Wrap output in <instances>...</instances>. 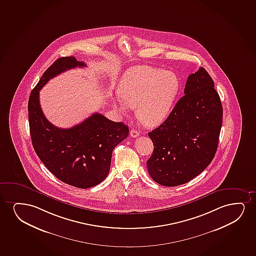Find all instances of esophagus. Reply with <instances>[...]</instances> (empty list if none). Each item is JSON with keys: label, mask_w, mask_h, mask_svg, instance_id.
Masks as SVG:
<instances>
[{"label": "esophagus", "mask_w": 256, "mask_h": 256, "mask_svg": "<svg viewBox=\"0 0 256 256\" xmlns=\"http://www.w3.org/2000/svg\"><path fill=\"white\" fill-rule=\"evenodd\" d=\"M130 136L133 137V138H136V137L139 136L140 132L137 131L136 130H130Z\"/></svg>", "instance_id": "34e87169"}]
</instances>
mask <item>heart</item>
<instances>
[{
  "instance_id": "heart-1",
  "label": "heart",
  "mask_w": 256,
  "mask_h": 256,
  "mask_svg": "<svg viewBox=\"0 0 256 256\" xmlns=\"http://www.w3.org/2000/svg\"><path fill=\"white\" fill-rule=\"evenodd\" d=\"M180 80L171 71L148 66L126 70L120 80L119 96L112 105L117 112L126 116L136 108L140 122L148 128L160 125L170 116L179 94Z\"/></svg>"
}]
</instances>
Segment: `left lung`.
<instances>
[{"instance_id": "8db88e82", "label": "left lung", "mask_w": 256, "mask_h": 256, "mask_svg": "<svg viewBox=\"0 0 256 256\" xmlns=\"http://www.w3.org/2000/svg\"><path fill=\"white\" fill-rule=\"evenodd\" d=\"M184 94L166 120L148 133L154 148L146 166L162 186H179L202 173L219 142L222 105L202 66L188 76Z\"/></svg>"}]
</instances>
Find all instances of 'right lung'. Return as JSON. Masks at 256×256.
Returning a JSON list of instances; mask_svg holds the SVG:
<instances>
[{
	"mask_svg": "<svg viewBox=\"0 0 256 256\" xmlns=\"http://www.w3.org/2000/svg\"><path fill=\"white\" fill-rule=\"evenodd\" d=\"M86 66L76 57H60L44 72L30 94L28 110L34 148L46 168L62 182L90 188L110 173L112 153L128 136V126L94 113L70 128H60L46 120L39 91L50 79L66 70Z\"/></svg>",
	"mask_w": 256,
	"mask_h": 256,
	"instance_id": "obj_1",
	"label": "right lung"
}]
</instances>
